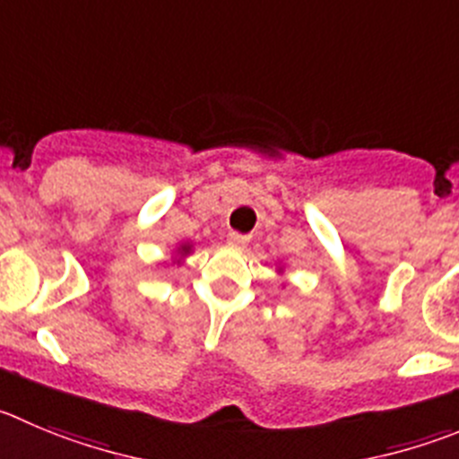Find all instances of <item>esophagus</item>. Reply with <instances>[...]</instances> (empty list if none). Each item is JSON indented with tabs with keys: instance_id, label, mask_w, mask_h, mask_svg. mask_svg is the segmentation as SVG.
Here are the masks:
<instances>
[{
	"instance_id": "1",
	"label": "esophagus",
	"mask_w": 459,
	"mask_h": 459,
	"mask_svg": "<svg viewBox=\"0 0 459 459\" xmlns=\"http://www.w3.org/2000/svg\"><path fill=\"white\" fill-rule=\"evenodd\" d=\"M249 235H242V233H229V244L230 247H235V249H244L247 244H249Z\"/></svg>"
}]
</instances>
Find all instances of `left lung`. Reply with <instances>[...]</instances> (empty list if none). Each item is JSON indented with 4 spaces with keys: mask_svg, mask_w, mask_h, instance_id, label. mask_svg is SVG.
Wrapping results in <instances>:
<instances>
[{
    "mask_svg": "<svg viewBox=\"0 0 459 459\" xmlns=\"http://www.w3.org/2000/svg\"><path fill=\"white\" fill-rule=\"evenodd\" d=\"M276 272H278V273H282V267H278V269H276Z\"/></svg>",
    "mask_w": 459,
    "mask_h": 459,
    "instance_id": "1",
    "label": "left lung"
}]
</instances>
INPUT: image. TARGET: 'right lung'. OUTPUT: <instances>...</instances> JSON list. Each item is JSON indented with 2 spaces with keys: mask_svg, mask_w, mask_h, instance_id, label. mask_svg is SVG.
Returning a JSON list of instances; mask_svg holds the SVG:
<instances>
[{
  "mask_svg": "<svg viewBox=\"0 0 459 459\" xmlns=\"http://www.w3.org/2000/svg\"><path fill=\"white\" fill-rule=\"evenodd\" d=\"M192 254V242H181L177 247V251H174V258H171V264H181L183 258H187V255Z\"/></svg>",
  "mask_w": 459,
  "mask_h": 459,
  "instance_id": "obj_1",
  "label": "right lung"
}]
</instances>
